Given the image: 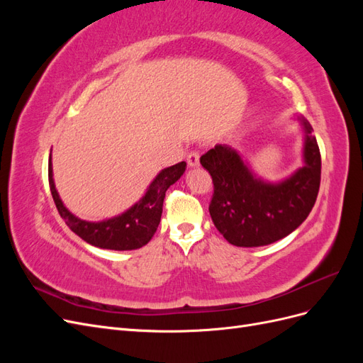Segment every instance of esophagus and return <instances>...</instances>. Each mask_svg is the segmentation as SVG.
Returning <instances> with one entry per match:
<instances>
[{
  "label": "esophagus",
  "instance_id": "obj_1",
  "mask_svg": "<svg viewBox=\"0 0 363 363\" xmlns=\"http://www.w3.org/2000/svg\"><path fill=\"white\" fill-rule=\"evenodd\" d=\"M186 159H188V164L189 167H199L200 163V152L196 150H191L188 152V156H186Z\"/></svg>",
  "mask_w": 363,
  "mask_h": 363
}]
</instances>
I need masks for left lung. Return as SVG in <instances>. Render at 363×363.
Instances as JSON below:
<instances>
[{"label":"left lung","mask_w":363,"mask_h":363,"mask_svg":"<svg viewBox=\"0 0 363 363\" xmlns=\"http://www.w3.org/2000/svg\"><path fill=\"white\" fill-rule=\"evenodd\" d=\"M306 128L304 167L291 179L268 184L252 174L230 147L216 145L200 157L212 175L213 194L208 212L230 244L236 247L269 245L292 233L309 216L321 183V152L312 127Z\"/></svg>","instance_id":"8db88e82"}]
</instances>
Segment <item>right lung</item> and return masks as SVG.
<instances>
[{
	"label": "right lung",
	"mask_w": 363,
	"mask_h": 363,
	"mask_svg": "<svg viewBox=\"0 0 363 363\" xmlns=\"http://www.w3.org/2000/svg\"><path fill=\"white\" fill-rule=\"evenodd\" d=\"M184 169L186 162L175 163L172 167L163 169L155 182L150 184L139 203L128 208L125 213L103 223L82 221L67 211V207L59 199L56 188H54L51 160L48 162V180L54 204H56L63 221L77 236L98 248L125 251L144 247L155 236L160 223L164 192L182 177Z\"/></svg>",
	"instance_id": "obj_1"
}]
</instances>
